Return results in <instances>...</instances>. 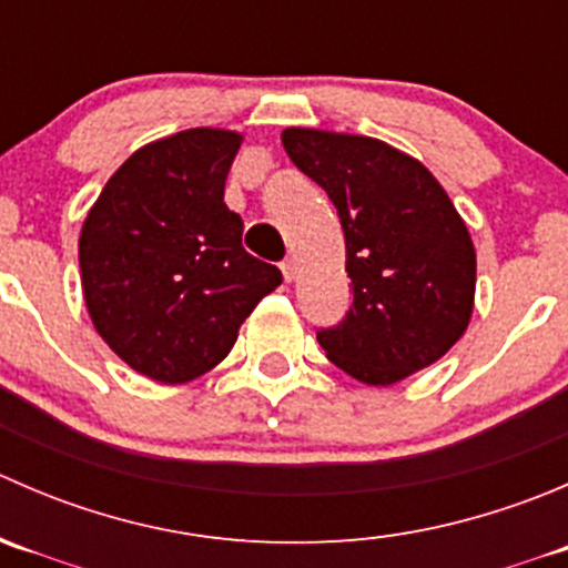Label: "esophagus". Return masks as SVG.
<instances>
[{
    "label": "esophagus",
    "mask_w": 568,
    "mask_h": 568,
    "mask_svg": "<svg viewBox=\"0 0 568 568\" xmlns=\"http://www.w3.org/2000/svg\"><path fill=\"white\" fill-rule=\"evenodd\" d=\"M280 268H283V277L288 280V283L296 277V261H294V257H285V261L280 263Z\"/></svg>",
    "instance_id": "34e87169"
}]
</instances>
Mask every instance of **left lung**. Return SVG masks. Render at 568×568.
Segmentation results:
<instances>
[{"label": "left lung", "instance_id": "8db88e82", "mask_svg": "<svg viewBox=\"0 0 568 568\" xmlns=\"http://www.w3.org/2000/svg\"><path fill=\"white\" fill-rule=\"evenodd\" d=\"M291 162L335 203L346 236L352 307L316 337L365 385H395L464 335L475 250L454 203L417 159L371 136L285 129Z\"/></svg>", "mask_w": 568, "mask_h": 568}]
</instances>
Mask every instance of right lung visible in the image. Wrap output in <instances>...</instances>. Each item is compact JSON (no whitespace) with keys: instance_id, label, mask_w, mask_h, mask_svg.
<instances>
[{"instance_id":"obj_1","label":"right lung","mask_w":568,"mask_h":568,"mask_svg":"<svg viewBox=\"0 0 568 568\" xmlns=\"http://www.w3.org/2000/svg\"><path fill=\"white\" fill-rule=\"evenodd\" d=\"M242 136L189 129L140 148L106 181L79 236L95 329L142 376L181 385L227 357L283 274L242 247L225 205Z\"/></svg>"}]
</instances>
